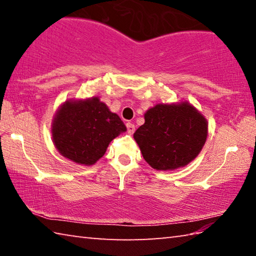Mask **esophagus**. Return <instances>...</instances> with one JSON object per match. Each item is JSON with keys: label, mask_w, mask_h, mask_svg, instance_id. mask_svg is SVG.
<instances>
[{"label": "esophagus", "mask_w": 256, "mask_h": 256, "mask_svg": "<svg viewBox=\"0 0 256 256\" xmlns=\"http://www.w3.org/2000/svg\"><path fill=\"white\" fill-rule=\"evenodd\" d=\"M126 128L130 134H132L134 131H136V126H134V124L132 123H126Z\"/></svg>", "instance_id": "obj_1"}]
</instances>
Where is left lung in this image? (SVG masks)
<instances>
[{
  "instance_id": "8db88e82",
  "label": "left lung",
  "mask_w": 256,
  "mask_h": 256,
  "mask_svg": "<svg viewBox=\"0 0 256 256\" xmlns=\"http://www.w3.org/2000/svg\"><path fill=\"white\" fill-rule=\"evenodd\" d=\"M144 120L133 136L146 162L157 170L185 166L206 144V120L188 102L158 104L146 112Z\"/></svg>"
}]
</instances>
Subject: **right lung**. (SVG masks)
Segmentation results:
<instances>
[{"mask_svg": "<svg viewBox=\"0 0 256 256\" xmlns=\"http://www.w3.org/2000/svg\"><path fill=\"white\" fill-rule=\"evenodd\" d=\"M124 131L126 128L118 115L96 97L64 102L52 128L60 154L81 164H92L100 159L112 138Z\"/></svg>", "mask_w": 256, "mask_h": 256, "instance_id": "1", "label": "right lung"}]
</instances>
